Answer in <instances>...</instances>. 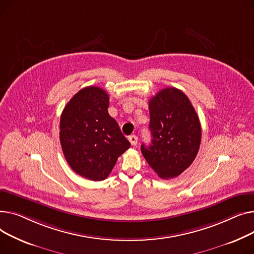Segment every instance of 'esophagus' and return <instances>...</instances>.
<instances>
[{
    "mask_svg": "<svg viewBox=\"0 0 254 254\" xmlns=\"http://www.w3.org/2000/svg\"><path fill=\"white\" fill-rule=\"evenodd\" d=\"M129 141H130V143H131L132 145H136V144H137V141H138V138H137L136 135H131V136L129 137Z\"/></svg>",
    "mask_w": 254,
    "mask_h": 254,
    "instance_id": "obj_1",
    "label": "esophagus"
}]
</instances>
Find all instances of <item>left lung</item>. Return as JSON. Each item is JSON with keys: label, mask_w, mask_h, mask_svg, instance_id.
Returning <instances> with one entry per match:
<instances>
[{"label": "left lung", "mask_w": 254, "mask_h": 254, "mask_svg": "<svg viewBox=\"0 0 254 254\" xmlns=\"http://www.w3.org/2000/svg\"><path fill=\"white\" fill-rule=\"evenodd\" d=\"M152 143L141 153L163 180L176 177L190 166L201 143L199 117L188 96L173 87L162 89L148 101Z\"/></svg>", "instance_id": "1"}]
</instances>
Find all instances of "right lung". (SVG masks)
<instances>
[{"instance_id": "obj_1", "label": "right lung", "mask_w": 254, "mask_h": 254, "mask_svg": "<svg viewBox=\"0 0 254 254\" xmlns=\"http://www.w3.org/2000/svg\"><path fill=\"white\" fill-rule=\"evenodd\" d=\"M109 94L95 86L74 94L61 117L59 138L70 168L87 180L99 182L130 147L120 127L108 112Z\"/></svg>"}]
</instances>
